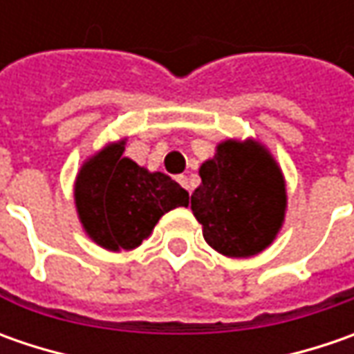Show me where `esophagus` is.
I'll list each match as a JSON object with an SVG mask.
<instances>
[{"mask_svg":"<svg viewBox=\"0 0 354 354\" xmlns=\"http://www.w3.org/2000/svg\"><path fill=\"white\" fill-rule=\"evenodd\" d=\"M177 183L185 187L187 191H191V187H189V179H187V175H177Z\"/></svg>","mask_w":354,"mask_h":354,"instance_id":"esophagus-1","label":"esophagus"}]
</instances>
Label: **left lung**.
<instances>
[{
	"mask_svg": "<svg viewBox=\"0 0 354 354\" xmlns=\"http://www.w3.org/2000/svg\"><path fill=\"white\" fill-rule=\"evenodd\" d=\"M198 175L203 183L191 197V209L205 240L230 258L264 250L286 211L283 177L264 147L228 140Z\"/></svg>",
	"mask_w": 354,
	"mask_h": 354,
	"instance_id": "1",
	"label": "left lung"
}]
</instances>
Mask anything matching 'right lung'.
Instances as JSON below:
<instances>
[{"label": "right lung", "instance_id": "1", "mask_svg": "<svg viewBox=\"0 0 354 354\" xmlns=\"http://www.w3.org/2000/svg\"><path fill=\"white\" fill-rule=\"evenodd\" d=\"M122 153L124 143L102 149L80 169L75 187L82 225L108 250L140 246L165 212L189 205V193L169 175L149 173Z\"/></svg>", "mask_w": 354, "mask_h": 354}]
</instances>
